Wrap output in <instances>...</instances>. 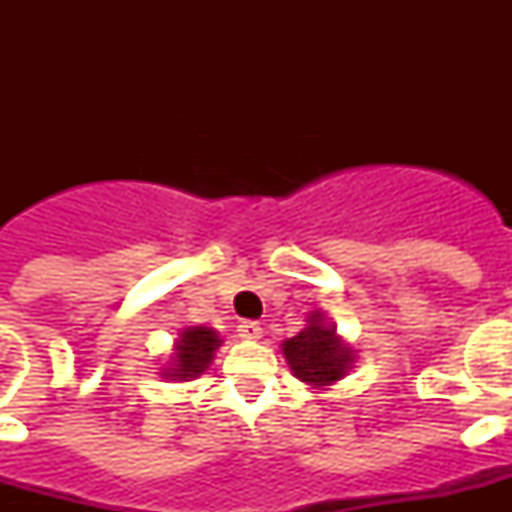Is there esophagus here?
Here are the masks:
<instances>
[{"label":"esophagus","mask_w":512,"mask_h":512,"mask_svg":"<svg viewBox=\"0 0 512 512\" xmlns=\"http://www.w3.org/2000/svg\"><path fill=\"white\" fill-rule=\"evenodd\" d=\"M261 333H264V328H261L256 320H243V323L238 325V336L246 338V341H259Z\"/></svg>","instance_id":"1"}]
</instances>
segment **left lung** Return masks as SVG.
Returning a JSON list of instances; mask_svg holds the SVG:
<instances>
[{
  "label": "left lung",
  "instance_id": "left-lung-1",
  "mask_svg": "<svg viewBox=\"0 0 512 512\" xmlns=\"http://www.w3.org/2000/svg\"><path fill=\"white\" fill-rule=\"evenodd\" d=\"M282 354L292 374L310 390H328L341 382L356 361L354 346L338 336L336 325L320 310H312L305 328L282 343Z\"/></svg>",
  "mask_w": 512,
  "mask_h": 512
}]
</instances>
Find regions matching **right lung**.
<instances>
[{"label": "right lung", "instance_id": "1", "mask_svg": "<svg viewBox=\"0 0 512 512\" xmlns=\"http://www.w3.org/2000/svg\"><path fill=\"white\" fill-rule=\"evenodd\" d=\"M223 346V338L215 328L207 325H184L179 330V338L174 341L171 356L164 366H161V377L169 382H189L197 379L210 369L215 351Z\"/></svg>", "mask_w": 512, "mask_h": 512}]
</instances>
